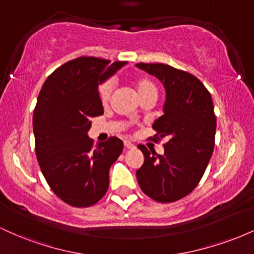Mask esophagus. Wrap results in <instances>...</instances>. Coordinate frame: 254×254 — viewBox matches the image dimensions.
I'll return each mask as SVG.
<instances>
[{"instance_id":"obj_1","label":"esophagus","mask_w":254,"mask_h":254,"mask_svg":"<svg viewBox=\"0 0 254 254\" xmlns=\"http://www.w3.org/2000/svg\"><path fill=\"white\" fill-rule=\"evenodd\" d=\"M124 147L127 148V149H133V148H136V145L131 143L130 141H124Z\"/></svg>"}]
</instances>
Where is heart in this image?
Instances as JSON below:
<instances>
[{
	"label": "heart",
	"mask_w": 254,
	"mask_h": 254,
	"mask_svg": "<svg viewBox=\"0 0 254 254\" xmlns=\"http://www.w3.org/2000/svg\"><path fill=\"white\" fill-rule=\"evenodd\" d=\"M113 89H115V82L113 80H107L101 84L99 88V95H100V100L104 105L110 103L111 98H112ZM136 92L139 99H143L149 95H157L156 86L151 82L148 78H138L136 82Z\"/></svg>",
	"instance_id": "1"
}]
</instances>
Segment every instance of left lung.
Wrapping results in <instances>:
<instances>
[{
	"label": "left lung",
	"mask_w": 254,
	"mask_h": 254,
	"mask_svg": "<svg viewBox=\"0 0 254 254\" xmlns=\"http://www.w3.org/2000/svg\"><path fill=\"white\" fill-rule=\"evenodd\" d=\"M164 84V116L153 124L154 142L162 137L165 153L138 148L144 155L136 172L141 190L151 199L172 203L191 193L202 179L214 151L216 117L209 90L196 76L162 63H137Z\"/></svg>",
	"instance_id": "8db88e82"
}]
</instances>
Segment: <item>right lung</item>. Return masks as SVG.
Returning <instances> with one entry per match:
<instances>
[{"label":"right lung","mask_w":254,"mask_h":254,"mask_svg":"<svg viewBox=\"0 0 254 254\" xmlns=\"http://www.w3.org/2000/svg\"><path fill=\"white\" fill-rule=\"evenodd\" d=\"M125 62L78 57L46 78L33 113L36 155L43 176L63 202L76 208L94 205L109 189V172L123 151L110 137L94 147L92 118L104 113L98 87Z\"/></svg>","instance_id":"obj_1"}]
</instances>
